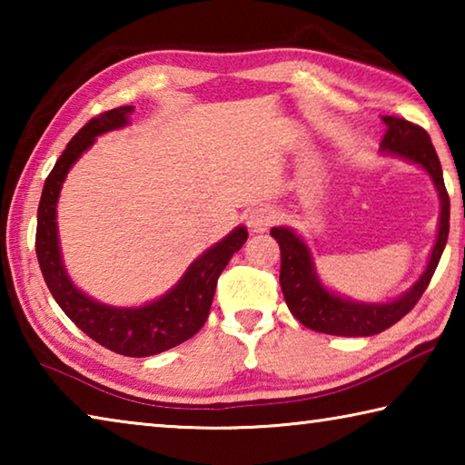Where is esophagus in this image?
<instances>
[{
  "mask_svg": "<svg viewBox=\"0 0 465 465\" xmlns=\"http://www.w3.org/2000/svg\"><path fill=\"white\" fill-rule=\"evenodd\" d=\"M274 219H277V213H274L271 207H256V209H252L250 213H248L250 232H254V233L266 232L274 223Z\"/></svg>",
  "mask_w": 465,
  "mask_h": 465,
  "instance_id": "34e87169",
  "label": "esophagus"
}]
</instances>
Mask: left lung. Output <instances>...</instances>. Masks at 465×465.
Returning a JSON list of instances; mask_svg holds the SVG:
<instances>
[{"mask_svg": "<svg viewBox=\"0 0 465 465\" xmlns=\"http://www.w3.org/2000/svg\"><path fill=\"white\" fill-rule=\"evenodd\" d=\"M381 121L388 127L381 139V152L419 163L432 178L440 201L437 242L430 250L427 269L406 293L388 303H363L336 295L322 285L308 243L291 227H272L271 235L279 242L281 248L279 281L287 308L305 328L316 330V332L334 336H373L388 330L419 303L445 250L447 233H450V194L445 191L443 170H440V162L430 143L429 133L419 124L398 119V116H383Z\"/></svg>", "mask_w": 465, "mask_h": 465, "instance_id": "1", "label": "left lung"}]
</instances>
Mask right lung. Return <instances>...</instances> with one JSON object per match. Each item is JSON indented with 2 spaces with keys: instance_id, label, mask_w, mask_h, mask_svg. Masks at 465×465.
Wrapping results in <instances>:
<instances>
[{
  "instance_id": "1",
  "label": "right lung",
  "mask_w": 465,
  "mask_h": 465,
  "mask_svg": "<svg viewBox=\"0 0 465 465\" xmlns=\"http://www.w3.org/2000/svg\"><path fill=\"white\" fill-rule=\"evenodd\" d=\"M133 110L135 106H119L94 116L67 143L49 178L45 180L41 203H38L36 256L54 302L82 332L119 355L152 357L183 344L203 328L213 303L219 274L248 240V230L243 225L235 227L222 242L203 252L166 295L141 308H114L100 303L74 285L63 266L59 248L57 201L61 186L65 183L67 172L94 143V139L102 133L129 124Z\"/></svg>"
}]
</instances>
